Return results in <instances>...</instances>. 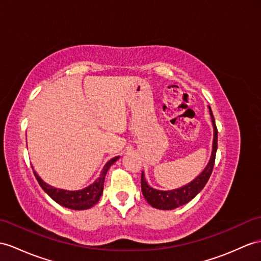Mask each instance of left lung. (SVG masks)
Listing matches in <instances>:
<instances>
[{
	"label": "left lung",
	"mask_w": 261,
	"mask_h": 261,
	"mask_svg": "<svg viewBox=\"0 0 261 261\" xmlns=\"http://www.w3.org/2000/svg\"><path fill=\"white\" fill-rule=\"evenodd\" d=\"M209 114H211L212 122L214 126V141H213L212 156H211V160H209L207 164V166L205 167L204 170L201 171L200 175L197 176L193 181H190L189 184H187V185L182 186L180 188L171 189V190H158L150 187L148 185V182L146 181L144 171H143L142 178H141L142 192L145 199L147 200V202L150 206L157 209H163V211L175 209L177 207L187 204L188 201L192 200L194 197L197 196V194H198L200 190L205 187L214 168L216 151H217V139H218V130H217V127H216L215 118H214L211 107H209Z\"/></svg>",
	"instance_id": "1"
}]
</instances>
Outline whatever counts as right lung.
<instances>
[{"mask_svg":"<svg viewBox=\"0 0 261 261\" xmlns=\"http://www.w3.org/2000/svg\"><path fill=\"white\" fill-rule=\"evenodd\" d=\"M118 158L119 156L114 157L111 161L107 162L98 178L95 180L92 185L80 190H65L55 188L44 181L35 171H33V173L44 192H45L54 201H56L57 204L69 209H74V211H84V209L93 207L99 200L101 194H103L104 180L107 174V170L110 169V167L118 160Z\"/></svg>","mask_w":261,"mask_h":261,"instance_id":"right-lung-1","label":"right lung"}]
</instances>
